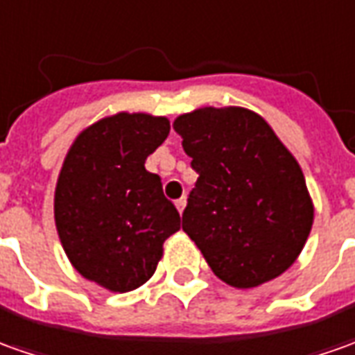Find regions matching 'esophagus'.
Returning a JSON list of instances; mask_svg holds the SVG:
<instances>
[{
  "label": "esophagus",
  "instance_id": "1",
  "mask_svg": "<svg viewBox=\"0 0 355 355\" xmlns=\"http://www.w3.org/2000/svg\"><path fill=\"white\" fill-rule=\"evenodd\" d=\"M175 206H177V209L182 214L184 211V206H187V198H178L177 202H175Z\"/></svg>",
  "mask_w": 355,
  "mask_h": 355
}]
</instances>
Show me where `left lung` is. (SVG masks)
Wrapping results in <instances>:
<instances>
[{"instance_id": "obj_1", "label": "left lung", "mask_w": 355, "mask_h": 355, "mask_svg": "<svg viewBox=\"0 0 355 355\" xmlns=\"http://www.w3.org/2000/svg\"><path fill=\"white\" fill-rule=\"evenodd\" d=\"M198 180L182 229L219 279L257 288L295 262L313 225L295 157L247 108H198L175 120Z\"/></svg>"}]
</instances>
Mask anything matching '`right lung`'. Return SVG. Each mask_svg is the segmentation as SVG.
<instances>
[{"label":"right lung","mask_w":355,"mask_h":355,"mask_svg":"<svg viewBox=\"0 0 355 355\" xmlns=\"http://www.w3.org/2000/svg\"><path fill=\"white\" fill-rule=\"evenodd\" d=\"M168 130L167 118L120 112L83 130L67 151L54 198L58 235L73 268L110 291L146 284L180 229L161 178L146 171Z\"/></svg>","instance_id":"right-lung-1"}]
</instances>
